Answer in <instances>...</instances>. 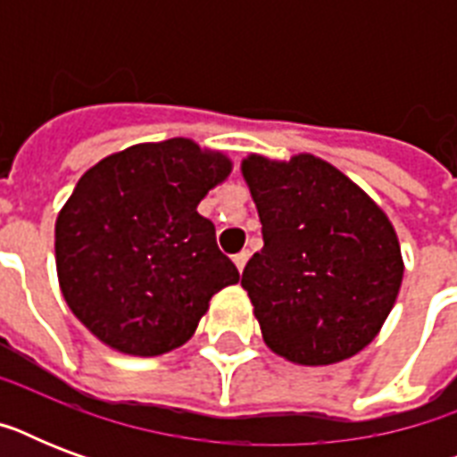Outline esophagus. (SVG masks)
Wrapping results in <instances>:
<instances>
[{"label":"esophagus","mask_w":457,"mask_h":457,"mask_svg":"<svg viewBox=\"0 0 457 457\" xmlns=\"http://www.w3.org/2000/svg\"><path fill=\"white\" fill-rule=\"evenodd\" d=\"M232 261H235L237 270L242 272V270H244V265H246V261H249V251H242V253H237V256L232 258Z\"/></svg>","instance_id":"1"}]
</instances>
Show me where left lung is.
Here are the masks:
<instances>
[{
  "label": "left lung",
  "mask_w": 457,
  "mask_h": 457,
  "mask_svg": "<svg viewBox=\"0 0 457 457\" xmlns=\"http://www.w3.org/2000/svg\"><path fill=\"white\" fill-rule=\"evenodd\" d=\"M242 172L263 249L244 268L265 344L299 365L351 358L396 303L403 258L394 225L361 187L311 154L249 156Z\"/></svg>",
  "instance_id": "1"
}]
</instances>
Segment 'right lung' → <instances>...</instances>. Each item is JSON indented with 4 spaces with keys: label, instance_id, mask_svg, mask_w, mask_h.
Here are the masks:
<instances>
[{
    "label": "right lung",
    "instance_id": "add662e5",
    "mask_svg": "<svg viewBox=\"0 0 457 457\" xmlns=\"http://www.w3.org/2000/svg\"><path fill=\"white\" fill-rule=\"evenodd\" d=\"M229 158L175 137L92 165L56 218V272L73 315L106 346L161 355L182 346L239 272L199 201Z\"/></svg>",
    "mask_w": 457,
    "mask_h": 457
}]
</instances>
